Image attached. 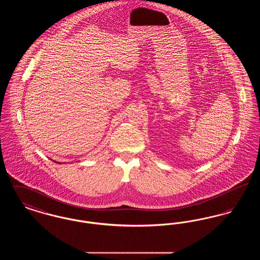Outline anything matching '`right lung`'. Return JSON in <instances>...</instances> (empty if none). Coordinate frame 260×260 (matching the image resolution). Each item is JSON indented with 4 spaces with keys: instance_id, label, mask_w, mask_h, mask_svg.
I'll use <instances>...</instances> for the list:
<instances>
[{
    "instance_id": "1",
    "label": "right lung",
    "mask_w": 260,
    "mask_h": 260,
    "mask_svg": "<svg viewBox=\"0 0 260 260\" xmlns=\"http://www.w3.org/2000/svg\"><path fill=\"white\" fill-rule=\"evenodd\" d=\"M55 162H56V161H55ZM58 164H60V162H58Z\"/></svg>"
}]
</instances>
